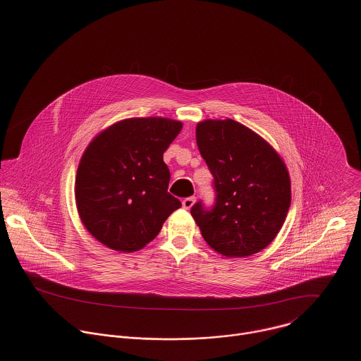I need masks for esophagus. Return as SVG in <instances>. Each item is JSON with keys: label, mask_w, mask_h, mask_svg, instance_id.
<instances>
[{"label": "esophagus", "mask_w": 361, "mask_h": 361, "mask_svg": "<svg viewBox=\"0 0 361 361\" xmlns=\"http://www.w3.org/2000/svg\"><path fill=\"white\" fill-rule=\"evenodd\" d=\"M195 202H196V197H195V196H190V197H185V199L183 200V207H184L185 209H189L190 207L195 204Z\"/></svg>", "instance_id": "34e87169"}]
</instances>
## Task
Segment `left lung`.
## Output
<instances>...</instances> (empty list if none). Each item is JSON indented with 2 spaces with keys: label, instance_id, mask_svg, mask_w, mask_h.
<instances>
[{
  "label": "left lung",
  "instance_id": "left-lung-1",
  "mask_svg": "<svg viewBox=\"0 0 361 361\" xmlns=\"http://www.w3.org/2000/svg\"><path fill=\"white\" fill-rule=\"evenodd\" d=\"M196 142L214 176L215 204L190 208L203 238L226 257L265 249L287 218L291 180L286 164L262 137L233 119L196 126Z\"/></svg>",
  "mask_w": 361,
  "mask_h": 361
}]
</instances>
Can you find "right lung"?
Instances as JSON below:
<instances>
[{
    "instance_id": "right-lung-1",
    "label": "right lung",
    "mask_w": 361,
    "mask_h": 361,
    "mask_svg": "<svg viewBox=\"0 0 361 361\" xmlns=\"http://www.w3.org/2000/svg\"><path fill=\"white\" fill-rule=\"evenodd\" d=\"M181 121L131 118L86 147L75 177V203L86 230L112 250L131 253L154 240L181 202L168 192L164 153Z\"/></svg>"
}]
</instances>
